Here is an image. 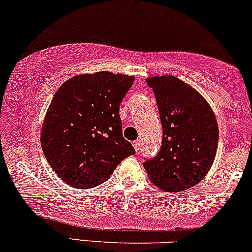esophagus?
Segmentation results:
<instances>
[{"mask_svg":"<svg viewBox=\"0 0 252 252\" xmlns=\"http://www.w3.org/2000/svg\"><path fill=\"white\" fill-rule=\"evenodd\" d=\"M132 145H134L135 150L138 151L139 148H141V141H139V139H137V141H134L132 142Z\"/></svg>","mask_w":252,"mask_h":252,"instance_id":"esophagus-1","label":"esophagus"}]
</instances>
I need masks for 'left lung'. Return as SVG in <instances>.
<instances>
[{"label": "left lung", "mask_w": 252, "mask_h": 252, "mask_svg": "<svg viewBox=\"0 0 252 252\" xmlns=\"http://www.w3.org/2000/svg\"><path fill=\"white\" fill-rule=\"evenodd\" d=\"M163 128L162 147L143 166L150 181L165 192L198 184L210 170L218 145V124L201 94L171 75L148 77Z\"/></svg>", "instance_id": "1"}]
</instances>
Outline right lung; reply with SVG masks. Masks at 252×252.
I'll list each match as a JSON object with an SVG mask.
<instances>
[{"mask_svg":"<svg viewBox=\"0 0 252 252\" xmlns=\"http://www.w3.org/2000/svg\"><path fill=\"white\" fill-rule=\"evenodd\" d=\"M134 76L98 71L71 77L53 97L41 130V145L53 170L72 188H92L134 155L122 136L120 104Z\"/></svg>","mask_w":252,"mask_h":252,"instance_id":"obj_1","label":"right lung"}]
</instances>
